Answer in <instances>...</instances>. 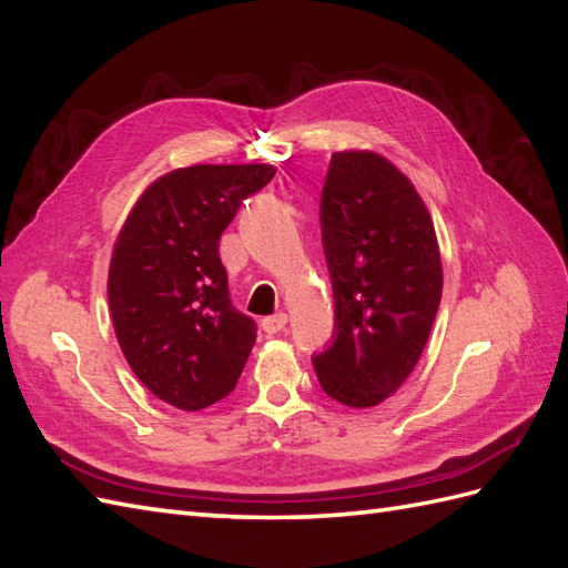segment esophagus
<instances>
[{"instance_id":"34e87169","label":"esophagus","mask_w":568,"mask_h":568,"mask_svg":"<svg viewBox=\"0 0 568 568\" xmlns=\"http://www.w3.org/2000/svg\"><path fill=\"white\" fill-rule=\"evenodd\" d=\"M288 323V315L286 313H276V315H270V317H262L260 327L267 332V335H276V332H282Z\"/></svg>"}]
</instances>
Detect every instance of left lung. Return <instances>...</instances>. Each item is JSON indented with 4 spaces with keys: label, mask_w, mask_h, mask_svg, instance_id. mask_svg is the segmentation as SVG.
<instances>
[{
    "label": "left lung",
    "mask_w": 568,
    "mask_h": 568,
    "mask_svg": "<svg viewBox=\"0 0 568 568\" xmlns=\"http://www.w3.org/2000/svg\"><path fill=\"white\" fill-rule=\"evenodd\" d=\"M335 342L313 366L337 403L366 409L399 390L444 292L432 214L412 180L368 149L335 151L321 202Z\"/></svg>",
    "instance_id": "obj_1"
}]
</instances>
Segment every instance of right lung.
Wrapping results in <instances>:
<instances>
[{
    "label": "right lung",
    "mask_w": 568,
    "mask_h": 568,
    "mask_svg": "<svg viewBox=\"0 0 568 568\" xmlns=\"http://www.w3.org/2000/svg\"><path fill=\"white\" fill-rule=\"evenodd\" d=\"M270 163H197L156 178L118 233L108 303L134 376L163 403L197 412L224 399L255 344L233 311L219 239Z\"/></svg>",
    "instance_id": "1"
}]
</instances>
